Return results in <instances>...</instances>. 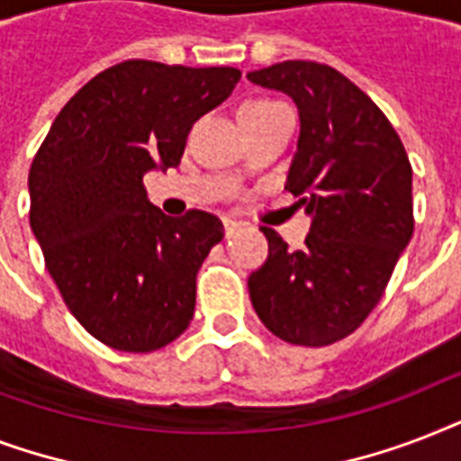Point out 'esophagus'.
I'll list each match as a JSON object with an SVG mask.
<instances>
[{
  "label": "esophagus",
  "mask_w": 461,
  "mask_h": 461,
  "mask_svg": "<svg viewBox=\"0 0 461 461\" xmlns=\"http://www.w3.org/2000/svg\"><path fill=\"white\" fill-rule=\"evenodd\" d=\"M222 222H224V234H227V237H231L234 231L241 230V222H237V220H230V217H224Z\"/></svg>",
  "instance_id": "34e87169"
}]
</instances>
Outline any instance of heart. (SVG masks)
I'll return each mask as SVG.
<instances>
[{
  "label": "heart",
  "mask_w": 461,
  "mask_h": 461,
  "mask_svg": "<svg viewBox=\"0 0 461 461\" xmlns=\"http://www.w3.org/2000/svg\"><path fill=\"white\" fill-rule=\"evenodd\" d=\"M260 104H270V100H246V103L241 104V110H244V107H260Z\"/></svg>",
  "instance_id": "obj_1"
}]
</instances>
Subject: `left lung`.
<instances>
[{
	"mask_svg": "<svg viewBox=\"0 0 461 461\" xmlns=\"http://www.w3.org/2000/svg\"><path fill=\"white\" fill-rule=\"evenodd\" d=\"M246 78L299 107L302 133L285 188L313 217L299 251L260 227L270 253L249 277L251 303L285 342H339L380 302L414 234L407 150L378 104L328 64L292 59Z\"/></svg>",
	"mask_w": 461,
	"mask_h": 461,
	"instance_id": "8db88e82",
	"label": "left lung"
}]
</instances>
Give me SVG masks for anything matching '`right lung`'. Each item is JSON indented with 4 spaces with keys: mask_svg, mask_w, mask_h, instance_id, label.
<instances>
[{
    "mask_svg": "<svg viewBox=\"0 0 461 461\" xmlns=\"http://www.w3.org/2000/svg\"><path fill=\"white\" fill-rule=\"evenodd\" d=\"M241 71L129 59L90 78L50 126L28 174L31 230L76 321L103 344L148 354L195 308V275L224 237L203 210L167 217L143 176L181 162L195 119Z\"/></svg>",
    "mask_w": 461,
    "mask_h": 461,
    "instance_id": "right-lung-1",
    "label": "right lung"
}]
</instances>
